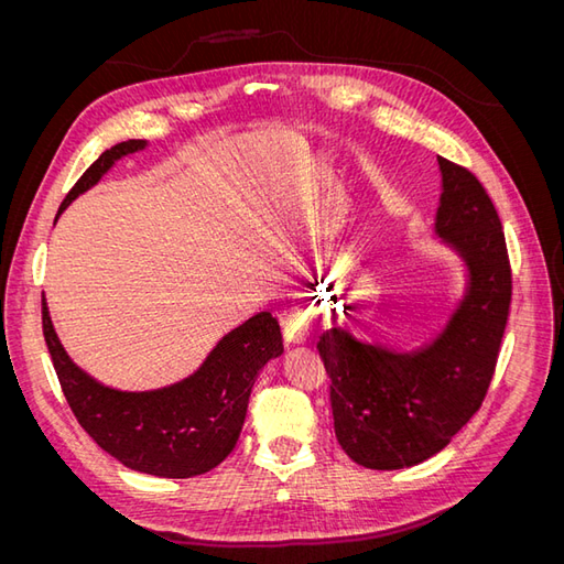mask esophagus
<instances>
[{
	"label": "esophagus",
	"mask_w": 564,
	"mask_h": 564,
	"mask_svg": "<svg viewBox=\"0 0 564 564\" xmlns=\"http://www.w3.org/2000/svg\"><path fill=\"white\" fill-rule=\"evenodd\" d=\"M282 327H284V338L289 340V344H305V340L311 338L308 311H305L303 305H294V308H289V313L282 319Z\"/></svg>",
	"instance_id": "obj_1"
}]
</instances>
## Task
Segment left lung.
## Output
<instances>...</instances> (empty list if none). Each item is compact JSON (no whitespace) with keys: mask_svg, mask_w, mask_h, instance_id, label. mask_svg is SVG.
Segmentation results:
<instances>
[{"mask_svg":"<svg viewBox=\"0 0 564 564\" xmlns=\"http://www.w3.org/2000/svg\"><path fill=\"white\" fill-rule=\"evenodd\" d=\"M437 232L470 268V289L449 327L416 355H392L329 329L317 350L329 373L338 445L355 464L398 470L449 445L482 406L510 315L513 275L501 218L485 185L437 158Z\"/></svg>","mask_w":564,"mask_h":564,"instance_id":"obj_1","label":"left lung"}]
</instances>
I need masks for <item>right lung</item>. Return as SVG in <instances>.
Here are the masks:
<instances>
[{
  "instance_id": "right-lung-1",
  "label": "right lung",
  "mask_w": 564,
  "mask_h": 564,
  "mask_svg": "<svg viewBox=\"0 0 564 564\" xmlns=\"http://www.w3.org/2000/svg\"><path fill=\"white\" fill-rule=\"evenodd\" d=\"M143 145L145 141H124L106 150L70 187L61 209L89 191L115 160ZM42 332L63 395L82 429L119 464L158 477H193L216 468L237 445L256 377L284 350L278 319L259 313L224 336L191 379L152 392H119L70 362L51 327L44 299Z\"/></svg>"
}]
</instances>
